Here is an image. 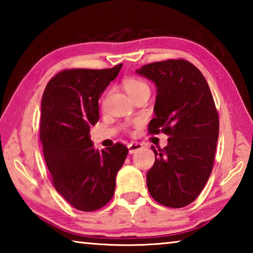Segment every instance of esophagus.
Listing matches in <instances>:
<instances>
[{"label":"esophagus","mask_w":253,"mask_h":253,"mask_svg":"<svg viewBox=\"0 0 253 253\" xmlns=\"http://www.w3.org/2000/svg\"><path fill=\"white\" fill-rule=\"evenodd\" d=\"M142 148H143V145L140 143L134 142V143L128 144V152H129V154H134L135 152L139 151V149H142Z\"/></svg>","instance_id":"34e87169"}]
</instances>
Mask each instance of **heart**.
<instances>
[{
    "mask_svg": "<svg viewBox=\"0 0 253 253\" xmlns=\"http://www.w3.org/2000/svg\"><path fill=\"white\" fill-rule=\"evenodd\" d=\"M124 88L131 98L144 90H149L148 85L144 81L135 78H129L124 81Z\"/></svg>",
    "mask_w": 253,
    "mask_h": 253,
    "instance_id": "1",
    "label": "heart"
}]
</instances>
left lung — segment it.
Masks as SVG:
<instances>
[{
  "instance_id": "left-lung-1",
  "label": "left lung",
  "mask_w": 253,
  "mask_h": 253,
  "mask_svg": "<svg viewBox=\"0 0 253 253\" xmlns=\"http://www.w3.org/2000/svg\"><path fill=\"white\" fill-rule=\"evenodd\" d=\"M136 74L157 89L151 134L169 136L163 149L152 146L155 163L147 172L149 194L169 208H183L198 198L212 172L219 116L201 71L186 60L143 66Z\"/></svg>"
}]
</instances>
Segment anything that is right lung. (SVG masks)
Returning a JSON list of instances; mask_svg holds the SVG:
<instances>
[{
  "label": "right lung",
  "instance_id": "1",
  "mask_svg": "<svg viewBox=\"0 0 253 253\" xmlns=\"http://www.w3.org/2000/svg\"><path fill=\"white\" fill-rule=\"evenodd\" d=\"M122 67L61 71L42 96L40 139L46 166L58 193L80 211L109 202L128 154L119 143L99 152L89 134L99 119L98 100Z\"/></svg>",
  "mask_w": 253,
  "mask_h": 253
}]
</instances>
